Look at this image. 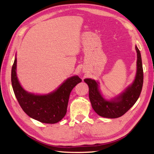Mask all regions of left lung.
Here are the masks:
<instances>
[{
	"label": "left lung",
	"instance_id": "8db88e82",
	"mask_svg": "<svg viewBox=\"0 0 154 154\" xmlns=\"http://www.w3.org/2000/svg\"><path fill=\"white\" fill-rule=\"evenodd\" d=\"M137 52V71L132 84L118 97L106 100L101 96L96 81L85 79L84 82L89 86V98L92 108L98 116L107 118H118L123 116L134 105L141 92L143 83V70L141 56L136 46Z\"/></svg>",
	"mask_w": 154,
	"mask_h": 154
}]
</instances>
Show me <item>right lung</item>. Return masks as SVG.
Segmentation results:
<instances>
[{
	"label": "right lung",
	"mask_w": 154,
	"mask_h": 154,
	"mask_svg": "<svg viewBox=\"0 0 154 154\" xmlns=\"http://www.w3.org/2000/svg\"><path fill=\"white\" fill-rule=\"evenodd\" d=\"M15 58L11 69V83L20 105L26 113L36 120L45 124H55L66 113L70 94L77 83L82 82L78 76L66 79L59 88L48 95H35L21 86L16 75Z\"/></svg>",
	"instance_id": "obj_1"
}]
</instances>
